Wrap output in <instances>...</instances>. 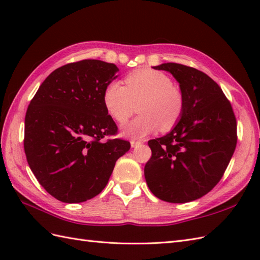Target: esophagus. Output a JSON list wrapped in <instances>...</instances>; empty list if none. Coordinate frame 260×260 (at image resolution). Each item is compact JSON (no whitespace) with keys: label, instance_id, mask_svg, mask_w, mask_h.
I'll use <instances>...</instances> for the list:
<instances>
[{"label":"esophagus","instance_id":"1","mask_svg":"<svg viewBox=\"0 0 260 260\" xmlns=\"http://www.w3.org/2000/svg\"><path fill=\"white\" fill-rule=\"evenodd\" d=\"M141 143H142L141 141H135V140H132V141H131V146H132V147H136L137 145H140Z\"/></svg>","mask_w":260,"mask_h":260}]
</instances>
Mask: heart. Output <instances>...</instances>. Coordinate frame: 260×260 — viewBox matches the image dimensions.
I'll return each mask as SVG.
<instances>
[{"mask_svg":"<svg viewBox=\"0 0 260 260\" xmlns=\"http://www.w3.org/2000/svg\"><path fill=\"white\" fill-rule=\"evenodd\" d=\"M125 86L112 81L105 88L103 103L107 114L116 123L125 124L139 106L141 116L127 124L121 134L142 139L156 132L170 131L178 124L184 109L182 92L172 86V80L161 71L139 69L126 77Z\"/></svg>","mask_w":260,"mask_h":260,"instance_id":"obj_1","label":"heart"}]
</instances>
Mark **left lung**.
<instances>
[{"label": "left lung", "instance_id": "1", "mask_svg": "<svg viewBox=\"0 0 260 260\" xmlns=\"http://www.w3.org/2000/svg\"><path fill=\"white\" fill-rule=\"evenodd\" d=\"M179 82L184 109L173 129L148 141L152 156L144 168L156 198L190 202L207 194L222 178L237 144V121L221 88L202 71L168 62L156 67Z\"/></svg>", "mask_w": 260, "mask_h": 260}]
</instances>
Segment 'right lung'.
<instances>
[{
  "label": "right lung",
  "instance_id": "1",
  "mask_svg": "<svg viewBox=\"0 0 260 260\" xmlns=\"http://www.w3.org/2000/svg\"><path fill=\"white\" fill-rule=\"evenodd\" d=\"M119 69L102 60L64 64L49 75L25 114L26 161L57 200L79 203L99 194L129 142L105 141L117 133L103 103Z\"/></svg>",
  "mask_w": 260,
  "mask_h": 260
}]
</instances>
